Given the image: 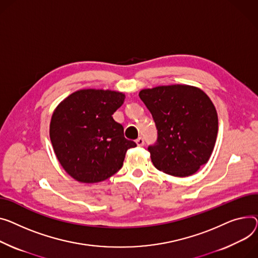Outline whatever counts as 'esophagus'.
Returning <instances> with one entry per match:
<instances>
[{
    "label": "esophagus",
    "instance_id": "34e87169",
    "mask_svg": "<svg viewBox=\"0 0 258 258\" xmlns=\"http://www.w3.org/2000/svg\"><path fill=\"white\" fill-rule=\"evenodd\" d=\"M136 144L138 145L139 147H142L144 145V139L143 138H138L136 140Z\"/></svg>",
    "mask_w": 258,
    "mask_h": 258
}]
</instances>
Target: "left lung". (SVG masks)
<instances>
[{"instance_id":"1","label":"left lung","mask_w":258,"mask_h":258,"mask_svg":"<svg viewBox=\"0 0 258 258\" xmlns=\"http://www.w3.org/2000/svg\"><path fill=\"white\" fill-rule=\"evenodd\" d=\"M152 115L158 140L148 147L158 170L186 177L207 164L218 135V115L211 98L190 85L158 86L139 92Z\"/></svg>"}]
</instances>
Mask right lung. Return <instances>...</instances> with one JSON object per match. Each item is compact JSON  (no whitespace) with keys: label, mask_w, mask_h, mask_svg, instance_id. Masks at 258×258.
Wrapping results in <instances>:
<instances>
[{"label":"right lung","mask_w":258,"mask_h":258,"mask_svg":"<svg viewBox=\"0 0 258 258\" xmlns=\"http://www.w3.org/2000/svg\"><path fill=\"white\" fill-rule=\"evenodd\" d=\"M122 92L82 89L64 98L51 115L49 138L66 172L83 183L108 179L122 167L127 149L123 126L112 115L122 106Z\"/></svg>","instance_id":"add662e5"}]
</instances>
